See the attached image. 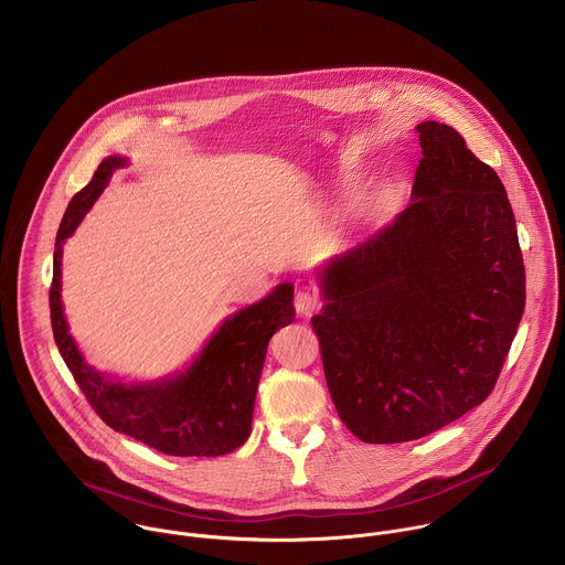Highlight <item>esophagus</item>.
Instances as JSON below:
<instances>
[{
	"label": "esophagus",
	"mask_w": 565,
	"mask_h": 565,
	"mask_svg": "<svg viewBox=\"0 0 565 565\" xmlns=\"http://www.w3.org/2000/svg\"><path fill=\"white\" fill-rule=\"evenodd\" d=\"M294 307H296V311L300 313V316H311V313H316L318 311V307H320V300H318V296L316 294H309V291H298L296 296H294Z\"/></svg>",
	"instance_id": "34e87169"
}]
</instances>
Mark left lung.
Here are the masks:
<instances>
[{"label":"left lung","instance_id":"left-lung-1","mask_svg":"<svg viewBox=\"0 0 565 565\" xmlns=\"http://www.w3.org/2000/svg\"><path fill=\"white\" fill-rule=\"evenodd\" d=\"M416 131L412 203L322 269L324 307L311 318L340 418L376 445L423 438L480 405L526 302L498 173L449 125Z\"/></svg>","mask_w":565,"mask_h":565}]
</instances>
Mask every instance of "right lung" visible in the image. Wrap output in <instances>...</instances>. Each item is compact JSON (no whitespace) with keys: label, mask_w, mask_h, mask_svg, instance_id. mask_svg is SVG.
Wrapping results in <instances>:
<instances>
[{"label":"right lung","mask_w":565,"mask_h":565,"mask_svg":"<svg viewBox=\"0 0 565 565\" xmlns=\"http://www.w3.org/2000/svg\"><path fill=\"white\" fill-rule=\"evenodd\" d=\"M125 164V158L103 160L92 182L72 196L58 225L50 287L54 342L85 398L111 429L169 456L230 454L252 431L267 344L296 318L294 285L282 282L260 302L227 318L182 375L156 383H120L87 366L70 335L61 305L63 241L78 227L111 173Z\"/></svg>","instance_id":"add662e5"}]
</instances>
